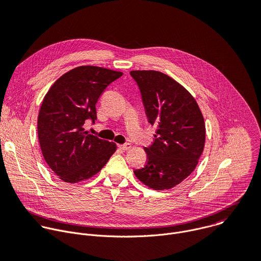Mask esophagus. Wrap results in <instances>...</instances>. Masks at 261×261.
I'll use <instances>...</instances> for the list:
<instances>
[{
  "instance_id": "esophagus-1",
  "label": "esophagus",
  "mask_w": 261,
  "mask_h": 261,
  "mask_svg": "<svg viewBox=\"0 0 261 261\" xmlns=\"http://www.w3.org/2000/svg\"><path fill=\"white\" fill-rule=\"evenodd\" d=\"M119 147H120V148H122V150H124V151H127V150H129V148H131V144H130V143L119 144Z\"/></svg>"
}]
</instances>
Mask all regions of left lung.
Masks as SVG:
<instances>
[{
    "label": "left lung",
    "instance_id": "left-lung-1",
    "mask_svg": "<svg viewBox=\"0 0 261 261\" xmlns=\"http://www.w3.org/2000/svg\"><path fill=\"white\" fill-rule=\"evenodd\" d=\"M147 121L157 127L153 143L144 147L146 164L134 170L148 188L168 190L188 177L198 164L205 142V124L194 97L166 74L134 70Z\"/></svg>",
    "mask_w": 261,
    "mask_h": 261
}]
</instances>
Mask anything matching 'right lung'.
Masks as SVG:
<instances>
[{
	"label": "right lung",
	"instance_id": "obj_1",
	"mask_svg": "<svg viewBox=\"0 0 261 261\" xmlns=\"http://www.w3.org/2000/svg\"><path fill=\"white\" fill-rule=\"evenodd\" d=\"M122 75L120 71L80 66L63 74L44 96L38 115L39 143L49 168L65 182L91 178L116 152L115 142L89 134L85 123L97 120L98 99Z\"/></svg>",
	"mask_w": 261,
	"mask_h": 261
}]
</instances>
